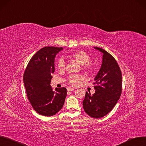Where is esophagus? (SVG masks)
<instances>
[{"instance_id": "obj_1", "label": "esophagus", "mask_w": 146, "mask_h": 146, "mask_svg": "<svg viewBox=\"0 0 146 146\" xmlns=\"http://www.w3.org/2000/svg\"><path fill=\"white\" fill-rule=\"evenodd\" d=\"M67 90L68 92H71V91H73L75 90L74 88H73V87H68L67 88Z\"/></svg>"}]
</instances>
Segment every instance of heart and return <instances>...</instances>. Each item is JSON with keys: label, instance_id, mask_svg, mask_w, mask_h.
Listing matches in <instances>:
<instances>
[{"label": "heart", "instance_id": "1", "mask_svg": "<svg viewBox=\"0 0 146 146\" xmlns=\"http://www.w3.org/2000/svg\"><path fill=\"white\" fill-rule=\"evenodd\" d=\"M71 57L76 60L78 63L81 65H83V67L85 69L89 71H93L94 70V66L89 62L90 60V57L87 54L86 52L82 50H77L74 51L73 53L71 54ZM57 66L58 68L62 69L65 66V61L63 58L57 61ZM84 80V77L83 75H72L69 77L68 81L70 84L74 86H77L80 84L81 81Z\"/></svg>", "mask_w": 146, "mask_h": 146}]
</instances>
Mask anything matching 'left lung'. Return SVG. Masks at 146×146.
<instances>
[{"label":"left lung","mask_w":146,"mask_h":146,"mask_svg":"<svg viewBox=\"0 0 146 146\" xmlns=\"http://www.w3.org/2000/svg\"><path fill=\"white\" fill-rule=\"evenodd\" d=\"M102 53V65L94 78L95 92H86L83 106L90 117L101 118L110 113L117 104L121 93L122 75L114 58L107 51L93 47Z\"/></svg>","instance_id":"1"}]
</instances>
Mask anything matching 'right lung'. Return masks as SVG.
<instances>
[{"label":"right lung","instance_id":"1","mask_svg":"<svg viewBox=\"0 0 146 146\" xmlns=\"http://www.w3.org/2000/svg\"><path fill=\"white\" fill-rule=\"evenodd\" d=\"M62 47L45 46L39 50L29 61L23 76L27 98L36 111L44 116L56 114L63 107L66 97L65 87L50 86L51 74L55 71L54 58Z\"/></svg>","mask_w":146,"mask_h":146}]
</instances>
